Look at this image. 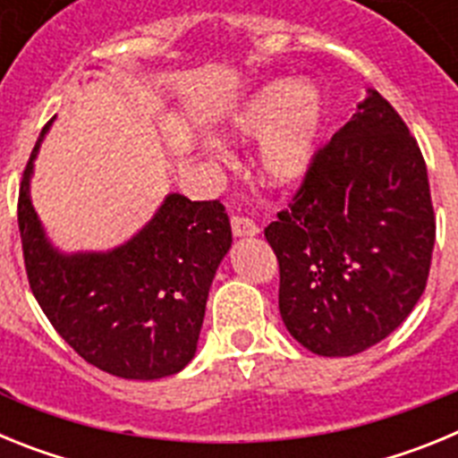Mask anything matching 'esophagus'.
<instances>
[{"label":"esophagus","mask_w":458,"mask_h":458,"mask_svg":"<svg viewBox=\"0 0 458 458\" xmlns=\"http://www.w3.org/2000/svg\"><path fill=\"white\" fill-rule=\"evenodd\" d=\"M232 232H233V236H236V238H250V236H257L259 226L254 225L250 217L233 216L232 217Z\"/></svg>","instance_id":"obj_1"}]
</instances>
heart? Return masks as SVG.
I'll return each mask as SVG.
<instances>
[{
	"label": "heart",
	"mask_w": 458,
	"mask_h": 458,
	"mask_svg": "<svg viewBox=\"0 0 458 458\" xmlns=\"http://www.w3.org/2000/svg\"><path fill=\"white\" fill-rule=\"evenodd\" d=\"M326 125V100L310 80H273L250 93L226 121L225 137L236 144L259 141V179L270 188H291L317 163Z\"/></svg>",
	"instance_id": "1"
}]
</instances>
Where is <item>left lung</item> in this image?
<instances>
[{
  "mask_svg": "<svg viewBox=\"0 0 458 458\" xmlns=\"http://www.w3.org/2000/svg\"><path fill=\"white\" fill-rule=\"evenodd\" d=\"M266 241L282 321L311 353H362L406 321L427 286L434 206L418 141L376 89L317 153Z\"/></svg>",
  "mask_w": 458,
  "mask_h": 458,
  "instance_id": "8db88e82",
  "label": "left lung"
}]
</instances>
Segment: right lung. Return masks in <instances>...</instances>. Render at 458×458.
<instances>
[{"label":"right lung","instance_id":"add662e5","mask_svg":"<svg viewBox=\"0 0 458 458\" xmlns=\"http://www.w3.org/2000/svg\"><path fill=\"white\" fill-rule=\"evenodd\" d=\"M55 119L36 141L18 197L24 268L36 301L89 365L131 380L179 374L197 353L210 284L232 248L225 206L169 192L121 245L64 252L31 204L34 163Z\"/></svg>","mask_w":458,"mask_h":458}]
</instances>
